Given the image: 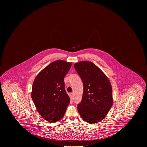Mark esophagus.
<instances>
[{
    "mask_svg": "<svg viewBox=\"0 0 147 147\" xmlns=\"http://www.w3.org/2000/svg\"><path fill=\"white\" fill-rule=\"evenodd\" d=\"M69 96H70V98H71V100H73V93H71L69 94Z\"/></svg>",
    "mask_w": 147,
    "mask_h": 147,
    "instance_id": "esophagus-1",
    "label": "esophagus"
}]
</instances>
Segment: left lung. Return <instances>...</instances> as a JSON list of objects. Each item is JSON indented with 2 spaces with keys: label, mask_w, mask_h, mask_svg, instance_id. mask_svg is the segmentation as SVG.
Masks as SVG:
<instances>
[{
  "label": "left lung",
  "mask_w": 147,
  "mask_h": 147,
  "mask_svg": "<svg viewBox=\"0 0 147 147\" xmlns=\"http://www.w3.org/2000/svg\"><path fill=\"white\" fill-rule=\"evenodd\" d=\"M74 67L84 84L82 100L77 106L78 112L87 123H99L106 117L113 105L110 82L91 61H80L75 63Z\"/></svg>",
  "instance_id": "obj_1"
}]
</instances>
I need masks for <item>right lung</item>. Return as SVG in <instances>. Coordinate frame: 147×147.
<instances>
[{
    "label": "right lung",
    "instance_id": "add662e5",
    "mask_svg": "<svg viewBox=\"0 0 147 147\" xmlns=\"http://www.w3.org/2000/svg\"><path fill=\"white\" fill-rule=\"evenodd\" d=\"M71 65V63L56 60L41 70L34 80L32 98L38 113L47 121L61 119L70 103L64 77Z\"/></svg>",
    "mask_w": 147,
    "mask_h": 147
}]
</instances>
